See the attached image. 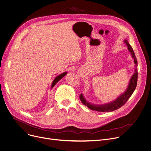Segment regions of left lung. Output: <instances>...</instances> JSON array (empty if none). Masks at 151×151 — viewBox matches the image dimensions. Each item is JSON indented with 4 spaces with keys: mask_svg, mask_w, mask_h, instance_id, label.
<instances>
[{
    "mask_svg": "<svg viewBox=\"0 0 151 151\" xmlns=\"http://www.w3.org/2000/svg\"><path fill=\"white\" fill-rule=\"evenodd\" d=\"M124 42L127 46V49H128L129 51L130 52L132 59H134V62L135 63V71L133 75L131 76V78H130L128 86H127V88H126V91L120 95L115 100L106 104H102V105H96V104H92L89 103L85 99V98L83 96V94H81L80 96V99L81 101L82 102L83 105L86 106L91 110L103 112H111L115 110H117L119 109L120 107H122L123 105H124L126 102L127 101V100L130 98V97L131 96V95L132 94L136 88L138 78L137 60L132 46L129 45V42H127L126 39L124 40Z\"/></svg>",
    "mask_w": 151,
    "mask_h": 151,
    "instance_id": "1",
    "label": "left lung"
}]
</instances>
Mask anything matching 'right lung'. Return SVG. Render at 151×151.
<instances>
[{
    "label": "right lung",
    "mask_w": 151,
    "mask_h": 151,
    "mask_svg": "<svg viewBox=\"0 0 151 151\" xmlns=\"http://www.w3.org/2000/svg\"><path fill=\"white\" fill-rule=\"evenodd\" d=\"M68 73L67 72H65V73H62V74H60V75H59V76H57L54 79V80L52 81V84H51V89H52L55 85H56V83L59 82V80H60L65 76H66V74H67Z\"/></svg>",
    "instance_id": "right-lung-1"
}]
</instances>
